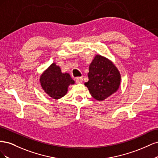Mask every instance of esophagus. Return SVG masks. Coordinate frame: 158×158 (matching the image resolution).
Instances as JSON below:
<instances>
[{"label":"esophagus","instance_id":"obj_1","mask_svg":"<svg viewBox=\"0 0 158 158\" xmlns=\"http://www.w3.org/2000/svg\"><path fill=\"white\" fill-rule=\"evenodd\" d=\"M82 81H83V78L82 77H80V78H76V82L77 84H81V83H82Z\"/></svg>","mask_w":158,"mask_h":158}]
</instances>
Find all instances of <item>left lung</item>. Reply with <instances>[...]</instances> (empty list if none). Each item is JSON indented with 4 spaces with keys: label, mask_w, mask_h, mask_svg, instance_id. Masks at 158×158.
Masks as SVG:
<instances>
[{
    "label": "left lung",
    "mask_w": 158,
    "mask_h": 158,
    "mask_svg": "<svg viewBox=\"0 0 158 158\" xmlns=\"http://www.w3.org/2000/svg\"><path fill=\"white\" fill-rule=\"evenodd\" d=\"M86 86L92 96L103 101L117 92L121 84V74L111 60L102 55H95L89 64Z\"/></svg>",
    "instance_id": "8db88e82"
}]
</instances>
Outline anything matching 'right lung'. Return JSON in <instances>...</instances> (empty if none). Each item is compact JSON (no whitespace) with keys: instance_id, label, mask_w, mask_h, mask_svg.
I'll return each instance as SVG.
<instances>
[{"instance_id":"right-lung-1","label":"right lung","mask_w":158,"mask_h":158,"mask_svg":"<svg viewBox=\"0 0 158 158\" xmlns=\"http://www.w3.org/2000/svg\"><path fill=\"white\" fill-rule=\"evenodd\" d=\"M40 84L44 92L55 99H59L67 94L70 85L74 84L69 73H63L55 63L51 64L40 76Z\"/></svg>"}]
</instances>
